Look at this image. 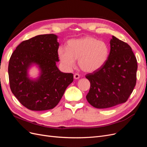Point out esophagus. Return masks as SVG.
<instances>
[{
    "instance_id": "obj_1",
    "label": "esophagus",
    "mask_w": 147,
    "mask_h": 147,
    "mask_svg": "<svg viewBox=\"0 0 147 147\" xmlns=\"http://www.w3.org/2000/svg\"><path fill=\"white\" fill-rule=\"evenodd\" d=\"M79 78H80V76H79V74L76 73V74L74 75V78L75 79H78Z\"/></svg>"
}]
</instances>
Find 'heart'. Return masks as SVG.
<instances>
[{
    "mask_svg": "<svg viewBox=\"0 0 147 147\" xmlns=\"http://www.w3.org/2000/svg\"><path fill=\"white\" fill-rule=\"evenodd\" d=\"M58 55L66 68H73L75 60H78L80 69L86 73H92L105 65L108 57L109 49L105 42L87 36L69 40L67 48L59 47Z\"/></svg>",
    "mask_w": 147,
    "mask_h": 147,
    "instance_id": "1",
    "label": "heart"
}]
</instances>
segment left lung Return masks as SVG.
Masks as SVG:
<instances>
[{
    "mask_svg": "<svg viewBox=\"0 0 147 147\" xmlns=\"http://www.w3.org/2000/svg\"><path fill=\"white\" fill-rule=\"evenodd\" d=\"M110 45V53L105 65L86 76L90 82L87 100L98 109L125 102L136 84L137 59L130 46L114 36Z\"/></svg>",
    "mask_w": 147,
    "mask_h": 147,
    "instance_id": "left-lung-1",
    "label": "left lung"
}]
</instances>
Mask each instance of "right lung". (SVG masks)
Masks as SVG:
<instances>
[{
	"mask_svg": "<svg viewBox=\"0 0 147 147\" xmlns=\"http://www.w3.org/2000/svg\"><path fill=\"white\" fill-rule=\"evenodd\" d=\"M57 38L54 34H45L24 41L16 47L9 61L11 90L21 105L31 111L55 107L73 81L72 73L61 72L56 65L59 61ZM34 64L40 73L37 78L32 79L28 72Z\"/></svg>",
	"mask_w": 147,
	"mask_h": 147,
	"instance_id": "obj_1",
	"label": "right lung"
}]
</instances>
